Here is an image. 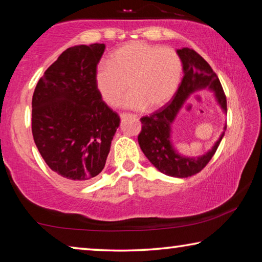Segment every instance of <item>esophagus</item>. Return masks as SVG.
I'll use <instances>...</instances> for the list:
<instances>
[{
    "instance_id": "1",
    "label": "esophagus",
    "mask_w": 262,
    "mask_h": 262,
    "mask_svg": "<svg viewBox=\"0 0 262 262\" xmlns=\"http://www.w3.org/2000/svg\"><path fill=\"white\" fill-rule=\"evenodd\" d=\"M127 115H128V114H126V113H122V114H120V117H121V118H126ZM132 117H135V118H137V115H135V114H134V115H132Z\"/></svg>"
}]
</instances>
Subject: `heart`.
Listing matches in <instances>:
<instances>
[{
    "label": "heart",
    "instance_id": "1",
    "mask_svg": "<svg viewBox=\"0 0 262 262\" xmlns=\"http://www.w3.org/2000/svg\"><path fill=\"white\" fill-rule=\"evenodd\" d=\"M181 72V60L174 50L134 41L114 51L107 63L98 66L95 83L101 98L112 107L120 105L129 89L125 107L155 110L174 96Z\"/></svg>",
    "mask_w": 262,
    "mask_h": 262
}]
</instances>
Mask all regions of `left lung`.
I'll return each instance as SVG.
<instances>
[{"label": "left lung", "mask_w": 262, "mask_h": 262, "mask_svg": "<svg viewBox=\"0 0 262 262\" xmlns=\"http://www.w3.org/2000/svg\"><path fill=\"white\" fill-rule=\"evenodd\" d=\"M176 52L183 63V81L171 103L149 117L141 118L142 130L139 135V144L149 162L162 173L174 178H187L199 173L214 156L224 136L227 123L211 149L200 156H186L177 150L172 141V125L177 115L186 100L199 91L212 92L224 114H227V98L219 77L199 53L188 47Z\"/></svg>", "instance_id": "left-lung-1"}]
</instances>
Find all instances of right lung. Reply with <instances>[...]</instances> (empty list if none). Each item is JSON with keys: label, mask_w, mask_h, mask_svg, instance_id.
Segmentation results:
<instances>
[{"label": "right lung", "mask_w": 262, "mask_h": 262, "mask_svg": "<svg viewBox=\"0 0 262 262\" xmlns=\"http://www.w3.org/2000/svg\"><path fill=\"white\" fill-rule=\"evenodd\" d=\"M104 51V43L67 48L33 94L34 143L51 170L74 184H86L103 171L120 126L95 83Z\"/></svg>", "instance_id": "1"}]
</instances>
